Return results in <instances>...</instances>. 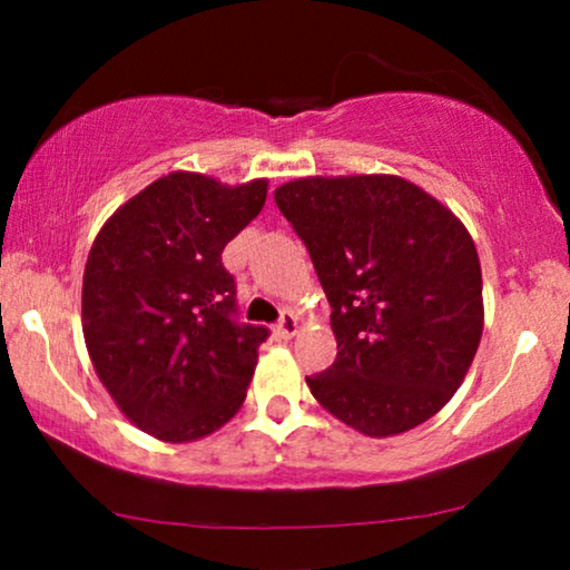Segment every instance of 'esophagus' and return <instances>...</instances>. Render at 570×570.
Instances as JSON below:
<instances>
[{
	"label": "esophagus",
	"mask_w": 570,
	"mask_h": 570,
	"mask_svg": "<svg viewBox=\"0 0 570 570\" xmlns=\"http://www.w3.org/2000/svg\"><path fill=\"white\" fill-rule=\"evenodd\" d=\"M295 332H298V318H295L291 311H283V314H279V322L275 324V334L279 340H291Z\"/></svg>",
	"instance_id": "34e87169"
}]
</instances>
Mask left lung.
Instances as JSON below:
<instances>
[{"label": "left lung", "instance_id": "1", "mask_svg": "<svg viewBox=\"0 0 570 570\" xmlns=\"http://www.w3.org/2000/svg\"><path fill=\"white\" fill-rule=\"evenodd\" d=\"M332 306L337 357L308 376L324 410L371 439L446 404L482 337V272L462 220L400 176H311L275 191Z\"/></svg>", "mask_w": 570, "mask_h": 570}]
</instances>
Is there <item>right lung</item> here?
<instances>
[{"label": "right lung", "instance_id": "obj_1", "mask_svg": "<svg viewBox=\"0 0 570 570\" xmlns=\"http://www.w3.org/2000/svg\"><path fill=\"white\" fill-rule=\"evenodd\" d=\"M267 199V181L223 186L176 170L108 217L82 277L92 368L137 428L197 441L236 415L267 326L238 322L223 248Z\"/></svg>", "mask_w": 570, "mask_h": 570}]
</instances>
